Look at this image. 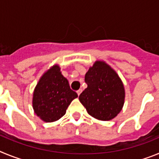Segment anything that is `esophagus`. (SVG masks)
<instances>
[{
    "label": "esophagus",
    "mask_w": 159,
    "mask_h": 159,
    "mask_svg": "<svg viewBox=\"0 0 159 159\" xmlns=\"http://www.w3.org/2000/svg\"><path fill=\"white\" fill-rule=\"evenodd\" d=\"M82 91H83V90L82 89H79L78 90V91H77V94H78V95H80V94H81V92H82Z\"/></svg>",
    "instance_id": "obj_1"
}]
</instances>
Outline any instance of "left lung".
<instances>
[{
    "label": "left lung",
    "mask_w": 159,
    "mask_h": 159,
    "mask_svg": "<svg viewBox=\"0 0 159 159\" xmlns=\"http://www.w3.org/2000/svg\"><path fill=\"white\" fill-rule=\"evenodd\" d=\"M88 88L79 99L90 116L107 121L116 117L123 108L125 91L117 73L102 61H96L85 75Z\"/></svg>",
    "instance_id": "1"
}]
</instances>
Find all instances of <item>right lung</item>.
Returning <instances> with one entry per match:
<instances>
[{
	"label": "right lung",
	"instance_id": "add662e5",
	"mask_svg": "<svg viewBox=\"0 0 159 159\" xmlns=\"http://www.w3.org/2000/svg\"><path fill=\"white\" fill-rule=\"evenodd\" d=\"M78 95L60 72L58 65L46 71L38 82L33 93L35 113L44 122L57 121L65 115L71 101Z\"/></svg>",
	"mask_w": 159,
	"mask_h": 159
}]
</instances>
